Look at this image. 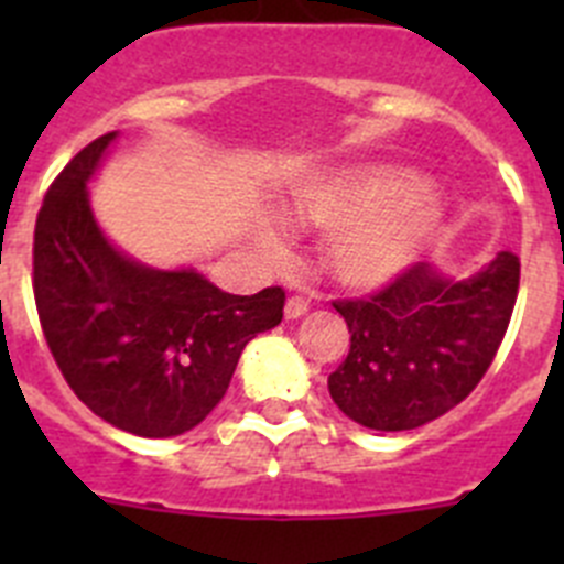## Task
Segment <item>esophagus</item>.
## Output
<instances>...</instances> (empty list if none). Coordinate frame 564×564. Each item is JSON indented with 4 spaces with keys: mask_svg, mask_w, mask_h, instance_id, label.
<instances>
[{
    "mask_svg": "<svg viewBox=\"0 0 564 564\" xmlns=\"http://www.w3.org/2000/svg\"><path fill=\"white\" fill-rule=\"evenodd\" d=\"M307 311H311V299L299 296V293L288 296V302H285V316L288 318H302Z\"/></svg>",
    "mask_w": 564,
    "mask_h": 564,
    "instance_id": "esophagus-1",
    "label": "esophagus"
}]
</instances>
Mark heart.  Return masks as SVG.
Segmentation results:
<instances>
[{
	"mask_svg": "<svg viewBox=\"0 0 564 564\" xmlns=\"http://www.w3.org/2000/svg\"><path fill=\"white\" fill-rule=\"evenodd\" d=\"M426 183L401 166L347 169L305 186L291 212L299 223L330 234L327 262L338 282L378 288L410 265L437 226V212L421 197ZM262 251H282L273 228L259 231Z\"/></svg>",
	"mask_w": 564,
	"mask_h": 564,
	"instance_id": "1",
	"label": "heart"
}]
</instances>
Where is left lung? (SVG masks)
I'll return each mask as SVG.
<instances>
[{"label":"left lung","instance_id":"1","mask_svg":"<svg viewBox=\"0 0 564 564\" xmlns=\"http://www.w3.org/2000/svg\"><path fill=\"white\" fill-rule=\"evenodd\" d=\"M517 291L520 257L502 251L468 279L412 262L370 296L333 302L350 327V352L327 378L338 410L378 432L449 412L495 361Z\"/></svg>","mask_w":564,"mask_h":564}]
</instances>
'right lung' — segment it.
<instances>
[{
    "instance_id": "add662e5",
    "label": "right lung",
    "mask_w": 564,
    "mask_h": 564,
    "mask_svg": "<svg viewBox=\"0 0 564 564\" xmlns=\"http://www.w3.org/2000/svg\"><path fill=\"white\" fill-rule=\"evenodd\" d=\"M115 132L58 172L33 231V296L44 341L78 401L123 432L174 437L223 401L257 333L282 322L285 291H220L194 271H152L115 251L87 200Z\"/></svg>"
}]
</instances>
